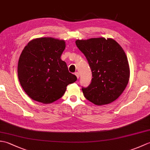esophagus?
<instances>
[{
  "label": "esophagus",
  "instance_id": "obj_1",
  "mask_svg": "<svg viewBox=\"0 0 150 150\" xmlns=\"http://www.w3.org/2000/svg\"><path fill=\"white\" fill-rule=\"evenodd\" d=\"M75 75H76V77H77V79L79 78V77H80V75H79V72H76L75 73Z\"/></svg>",
  "mask_w": 150,
  "mask_h": 150
}]
</instances>
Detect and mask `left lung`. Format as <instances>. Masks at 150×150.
Here are the masks:
<instances>
[{"label":"left lung","mask_w":150,"mask_h":150,"mask_svg":"<svg viewBox=\"0 0 150 150\" xmlns=\"http://www.w3.org/2000/svg\"><path fill=\"white\" fill-rule=\"evenodd\" d=\"M75 44L92 72L90 84L82 87L85 98L98 106L115 100L125 90L129 78L128 59L122 47L113 39L102 37L77 40Z\"/></svg>","instance_id":"obj_1"}]
</instances>
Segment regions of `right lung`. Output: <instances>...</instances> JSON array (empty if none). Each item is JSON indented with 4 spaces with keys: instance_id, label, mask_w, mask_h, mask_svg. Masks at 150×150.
Returning <instances> with one entry per match:
<instances>
[{
    "instance_id": "right-lung-1",
    "label": "right lung",
    "mask_w": 150,
    "mask_h": 150,
    "mask_svg": "<svg viewBox=\"0 0 150 150\" xmlns=\"http://www.w3.org/2000/svg\"><path fill=\"white\" fill-rule=\"evenodd\" d=\"M64 40L52 37L32 40L25 46L18 63V77L24 91L33 100L52 103L64 94L67 86L77 81L60 59Z\"/></svg>"
}]
</instances>
